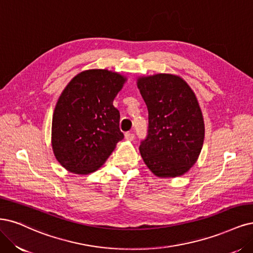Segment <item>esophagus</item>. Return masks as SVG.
Segmentation results:
<instances>
[{
    "instance_id": "1",
    "label": "esophagus",
    "mask_w": 253,
    "mask_h": 253,
    "mask_svg": "<svg viewBox=\"0 0 253 253\" xmlns=\"http://www.w3.org/2000/svg\"><path fill=\"white\" fill-rule=\"evenodd\" d=\"M134 138H135V134L133 133V132H126V140H134Z\"/></svg>"
}]
</instances>
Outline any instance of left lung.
I'll return each mask as SVG.
<instances>
[{
  "instance_id": "left-lung-1",
  "label": "left lung",
  "mask_w": 253,
  "mask_h": 253,
  "mask_svg": "<svg viewBox=\"0 0 253 253\" xmlns=\"http://www.w3.org/2000/svg\"><path fill=\"white\" fill-rule=\"evenodd\" d=\"M137 84L149 111L147 135L139 146L142 159L156 176H181L203 146L204 121L195 93L171 74L141 77Z\"/></svg>"
}]
</instances>
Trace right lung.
<instances>
[{
	"instance_id": "add662e5",
	"label": "right lung",
	"mask_w": 253,
	"mask_h": 253,
	"mask_svg": "<svg viewBox=\"0 0 253 253\" xmlns=\"http://www.w3.org/2000/svg\"><path fill=\"white\" fill-rule=\"evenodd\" d=\"M126 78L108 70L76 75L60 95L52 118V147L57 161L75 173L95 171L125 135L113 100Z\"/></svg>"
}]
</instances>
